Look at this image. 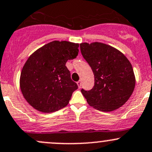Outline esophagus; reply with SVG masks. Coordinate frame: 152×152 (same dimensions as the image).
<instances>
[{"label": "esophagus", "mask_w": 152, "mask_h": 152, "mask_svg": "<svg viewBox=\"0 0 152 152\" xmlns=\"http://www.w3.org/2000/svg\"><path fill=\"white\" fill-rule=\"evenodd\" d=\"M76 84H77V85H78V87L81 88V80L78 81V82L76 83Z\"/></svg>", "instance_id": "34e87169"}]
</instances>
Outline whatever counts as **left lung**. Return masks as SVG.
Listing matches in <instances>:
<instances>
[{"label": "left lung", "instance_id": "obj_1", "mask_svg": "<svg viewBox=\"0 0 152 152\" xmlns=\"http://www.w3.org/2000/svg\"><path fill=\"white\" fill-rule=\"evenodd\" d=\"M80 49L94 75L92 89H81L88 104L103 112L123 106L136 85L132 65L128 58L116 48L98 42L81 43Z\"/></svg>", "mask_w": 152, "mask_h": 152}]
</instances>
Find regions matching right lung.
Returning a JSON list of instances; mask_svg holds the SVG:
<instances>
[{
  "label": "right lung",
  "mask_w": 152,
  "mask_h": 152,
  "mask_svg": "<svg viewBox=\"0 0 152 152\" xmlns=\"http://www.w3.org/2000/svg\"><path fill=\"white\" fill-rule=\"evenodd\" d=\"M79 44L53 41L34 51L24 63L19 85L26 102L42 113L62 109L69 102L76 83L66 66L78 56Z\"/></svg>",
  "instance_id": "obj_1"
}]
</instances>
